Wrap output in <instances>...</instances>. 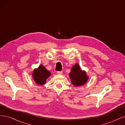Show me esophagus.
Here are the masks:
<instances>
[{
	"label": "esophagus",
	"mask_w": 125,
	"mask_h": 125,
	"mask_svg": "<svg viewBox=\"0 0 125 125\" xmlns=\"http://www.w3.org/2000/svg\"><path fill=\"white\" fill-rule=\"evenodd\" d=\"M57 73L59 74H62V71H57Z\"/></svg>",
	"instance_id": "esophagus-1"
}]
</instances>
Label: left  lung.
Listing matches in <instances>:
<instances>
[{
    "instance_id": "left-lung-1",
    "label": "left lung",
    "mask_w": 125,
    "mask_h": 125,
    "mask_svg": "<svg viewBox=\"0 0 125 125\" xmlns=\"http://www.w3.org/2000/svg\"><path fill=\"white\" fill-rule=\"evenodd\" d=\"M69 77L72 84L74 86L84 85L89 79V76L85 71L82 70L80 66L77 63L72 67L69 73Z\"/></svg>"
}]
</instances>
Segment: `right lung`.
I'll return each instance as SVG.
<instances>
[{"instance_id": "add662e5", "label": "right lung", "mask_w": 125, "mask_h": 125, "mask_svg": "<svg viewBox=\"0 0 125 125\" xmlns=\"http://www.w3.org/2000/svg\"><path fill=\"white\" fill-rule=\"evenodd\" d=\"M51 75V73L42 64L37 68L33 70L32 74V77L36 83L40 85L46 83V80Z\"/></svg>"}]
</instances>
